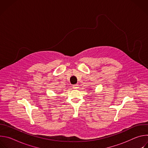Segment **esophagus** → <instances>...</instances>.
Masks as SVG:
<instances>
[{"mask_svg": "<svg viewBox=\"0 0 148 148\" xmlns=\"http://www.w3.org/2000/svg\"><path fill=\"white\" fill-rule=\"evenodd\" d=\"M78 84H75V85H73V88H74V89H77V88H78Z\"/></svg>", "mask_w": 148, "mask_h": 148, "instance_id": "esophagus-1", "label": "esophagus"}]
</instances>
